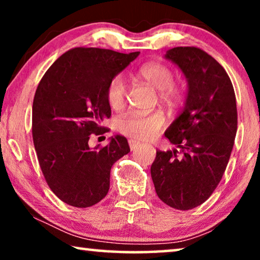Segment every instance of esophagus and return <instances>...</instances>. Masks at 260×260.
<instances>
[{"mask_svg":"<svg viewBox=\"0 0 260 260\" xmlns=\"http://www.w3.org/2000/svg\"><path fill=\"white\" fill-rule=\"evenodd\" d=\"M129 145H130L131 150H135V149H137L138 147H140V142H137L136 140H129Z\"/></svg>","mask_w":260,"mask_h":260,"instance_id":"34e87169","label":"esophagus"}]
</instances>
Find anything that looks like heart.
Instances as JSON below:
<instances>
[{"instance_id":"1","label":"heart","mask_w":260,"mask_h":260,"mask_svg":"<svg viewBox=\"0 0 260 260\" xmlns=\"http://www.w3.org/2000/svg\"><path fill=\"white\" fill-rule=\"evenodd\" d=\"M137 77L149 86L159 91V95L165 101H174L179 97V88L173 85L174 74L168 66L163 63H147L137 71ZM126 95V87L122 77H116L108 86L106 97L112 109H120L124 105ZM165 124L162 115L151 113H131L119 123V129L123 134L129 135L137 140H150L161 130Z\"/></svg>"}]
</instances>
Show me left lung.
<instances>
[{
	"label": "left lung",
	"mask_w": 260,
	"mask_h": 260,
	"mask_svg": "<svg viewBox=\"0 0 260 260\" xmlns=\"http://www.w3.org/2000/svg\"><path fill=\"white\" fill-rule=\"evenodd\" d=\"M165 59L187 80L182 111L166 130L173 150L156 151L150 173L158 198L187 211L211 197L225 173L237 134V102L223 67L197 47L168 49Z\"/></svg>",
	"instance_id": "1"
}]
</instances>
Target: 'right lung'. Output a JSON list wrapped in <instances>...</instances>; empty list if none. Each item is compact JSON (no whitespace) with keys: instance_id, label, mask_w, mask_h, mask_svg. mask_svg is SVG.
Segmentation results:
<instances>
[{"instance_id":"obj_1","label":"right lung","mask_w":260,"mask_h":260,"mask_svg":"<svg viewBox=\"0 0 260 260\" xmlns=\"http://www.w3.org/2000/svg\"><path fill=\"white\" fill-rule=\"evenodd\" d=\"M140 52L77 47L49 67L33 102L34 147L42 174L60 200L73 207L98 204L108 194L111 167L130 151L125 137H110L106 147L90 148L91 134L111 116L108 86Z\"/></svg>"}]
</instances>
